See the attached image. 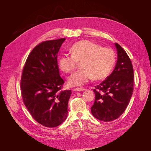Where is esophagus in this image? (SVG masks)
<instances>
[{
	"instance_id": "1",
	"label": "esophagus",
	"mask_w": 151,
	"mask_h": 151,
	"mask_svg": "<svg viewBox=\"0 0 151 151\" xmlns=\"http://www.w3.org/2000/svg\"><path fill=\"white\" fill-rule=\"evenodd\" d=\"M85 89L83 88H74V91H84Z\"/></svg>"
}]
</instances>
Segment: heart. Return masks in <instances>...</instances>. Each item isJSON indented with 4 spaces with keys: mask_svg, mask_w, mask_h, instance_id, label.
<instances>
[{
    "mask_svg": "<svg viewBox=\"0 0 151 151\" xmlns=\"http://www.w3.org/2000/svg\"><path fill=\"white\" fill-rule=\"evenodd\" d=\"M115 62V54L112 49L103 48L88 40L75 43L72 47V54H63L58 58L59 67L65 73L72 72L78 63H81V69L72 74L68 79L70 86L83 85L92 78L96 81L106 78Z\"/></svg>",
    "mask_w": 151,
    "mask_h": 151,
    "instance_id": "obj_1",
    "label": "heart"
}]
</instances>
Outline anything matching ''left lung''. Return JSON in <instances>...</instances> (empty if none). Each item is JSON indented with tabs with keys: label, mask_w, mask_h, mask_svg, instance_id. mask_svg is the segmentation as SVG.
<instances>
[{
	"label": "left lung",
	"mask_w": 151,
	"mask_h": 151,
	"mask_svg": "<svg viewBox=\"0 0 151 151\" xmlns=\"http://www.w3.org/2000/svg\"><path fill=\"white\" fill-rule=\"evenodd\" d=\"M118 60L112 73L93 90L95 101L91 107L93 115L104 122L112 121L125 111L133 92L134 71L125 50L115 43Z\"/></svg>",
	"instance_id": "1"
}]
</instances>
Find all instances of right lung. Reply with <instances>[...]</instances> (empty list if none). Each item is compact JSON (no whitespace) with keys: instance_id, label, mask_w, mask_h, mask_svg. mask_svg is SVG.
Here are the masks:
<instances>
[{"instance_id":"right-lung-1","label":"right lung","mask_w":151,"mask_h":151,"mask_svg":"<svg viewBox=\"0 0 151 151\" xmlns=\"http://www.w3.org/2000/svg\"><path fill=\"white\" fill-rule=\"evenodd\" d=\"M65 38L41 42L29 55L21 79L23 100L32 117L46 127L58 126L68 116L72 91H60L57 54Z\"/></svg>"}]
</instances>
